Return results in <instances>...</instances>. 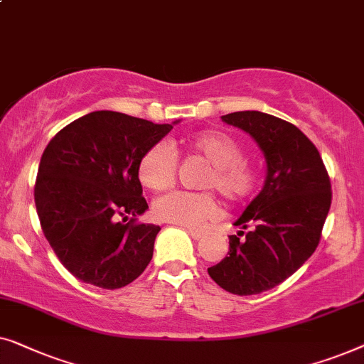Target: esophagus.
Returning <instances> with one entry per match:
<instances>
[{
	"instance_id": "1",
	"label": "esophagus",
	"mask_w": 364,
	"mask_h": 364,
	"mask_svg": "<svg viewBox=\"0 0 364 364\" xmlns=\"http://www.w3.org/2000/svg\"><path fill=\"white\" fill-rule=\"evenodd\" d=\"M186 231H188L189 235H191L193 239H196V240L203 239L204 235H206V232H204V231H199V229H193V228H186Z\"/></svg>"
}]
</instances>
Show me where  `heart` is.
Here are the masks:
<instances>
[{
    "instance_id": "heart-1",
    "label": "heart",
    "mask_w": 364,
    "mask_h": 364,
    "mask_svg": "<svg viewBox=\"0 0 364 364\" xmlns=\"http://www.w3.org/2000/svg\"><path fill=\"white\" fill-rule=\"evenodd\" d=\"M194 151L206 158L211 168L204 173L203 188H214L229 203H240L254 191L257 175L244 160V148L224 132H201L188 140ZM176 150L168 141L148 146L138 161V178L143 186L163 191L175 181ZM156 218L184 228H201L219 216V204L213 193L173 191L158 198L153 206Z\"/></svg>"
}]
</instances>
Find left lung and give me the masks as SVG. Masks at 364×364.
I'll return each instance as SVG.
<instances>
[{
    "mask_svg": "<svg viewBox=\"0 0 364 364\" xmlns=\"http://www.w3.org/2000/svg\"><path fill=\"white\" fill-rule=\"evenodd\" d=\"M221 119L257 141L267 176L234 223L245 232L229 235L228 255L208 274L234 295H255L282 284L315 252L331 204L330 176L316 146L289 122L255 110Z\"/></svg>",
    "mask_w": 364,
    "mask_h": 364,
    "instance_id": "1",
    "label": "left lung"
}]
</instances>
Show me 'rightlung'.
<instances>
[{"label":"right lung","instance_id":"obj_1","mask_svg":"<svg viewBox=\"0 0 364 364\" xmlns=\"http://www.w3.org/2000/svg\"><path fill=\"white\" fill-rule=\"evenodd\" d=\"M175 124L97 110L64 127L46 146L36 211L50 247L75 279L115 290L150 264L160 226L135 223L148 209L138 161ZM129 217L130 223L119 221Z\"/></svg>","mask_w":364,"mask_h":364}]
</instances>
